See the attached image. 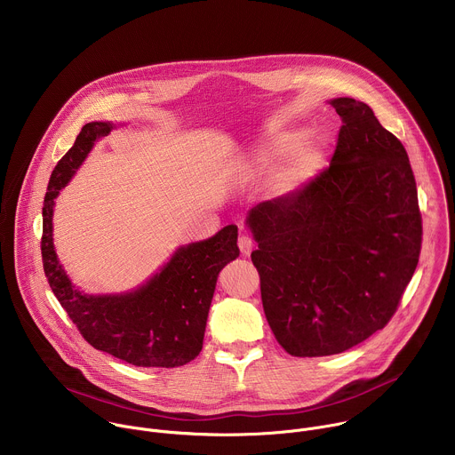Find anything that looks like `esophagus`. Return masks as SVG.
<instances>
[{"mask_svg": "<svg viewBox=\"0 0 455 455\" xmlns=\"http://www.w3.org/2000/svg\"><path fill=\"white\" fill-rule=\"evenodd\" d=\"M238 247H240V252H242V256H251V252H252V249H254V242L249 238V236H240L238 238Z\"/></svg>", "mask_w": 455, "mask_h": 455, "instance_id": "34e87169", "label": "esophagus"}]
</instances>
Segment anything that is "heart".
<instances>
[{
  "label": "heart",
  "mask_w": 455,
  "mask_h": 455,
  "mask_svg": "<svg viewBox=\"0 0 455 455\" xmlns=\"http://www.w3.org/2000/svg\"><path fill=\"white\" fill-rule=\"evenodd\" d=\"M330 140L324 132H308L300 127L267 134L235 162L240 181H256L270 174L268 194L283 197L297 192L315 178L326 164Z\"/></svg>",
  "instance_id": "1"
}]
</instances>
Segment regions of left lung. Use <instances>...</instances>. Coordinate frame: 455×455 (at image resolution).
<instances>
[{
	"instance_id": "obj_1",
	"label": "left lung",
	"mask_w": 455,
	"mask_h": 455,
	"mask_svg": "<svg viewBox=\"0 0 455 455\" xmlns=\"http://www.w3.org/2000/svg\"><path fill=\"white\" fill-rule=\"evenodd\" d=\"M328 104L344 122L330 167L245 217L258 243L251 258L265 315L293 356L337 355L381 330L422 245L404 147L367 104L349 97Z\"/></svg>"
}]
</instances>
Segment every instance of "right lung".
Instances as JSON below:
<instances>
[{
  "mask_svg": "<svg viewBox=\"0 0 455 455\" xmlns=\"http://www.w3.org/2000/svg\"><path fill=\"white\" fill-rule=\"evenodd\" d=\"M116 127L124 124H86L74 147L56 164L42 208L44 272L58 302L95 349L136 367L185 365L203 347L220 270L240 256L235 224L212 238L180 245L150 279L122 293L81 291L72 284L54 249V199L93 147Z\"/></svg>",
  "mask_w": 455,
  "mask_h": 455,
  "instance_id": "1",
  "label": "right lung"
}]
</instances>
